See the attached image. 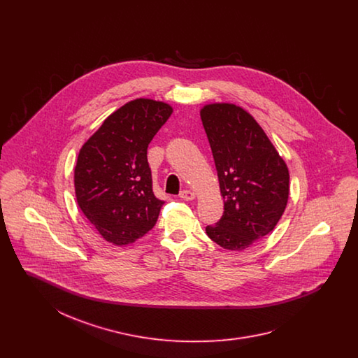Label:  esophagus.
I'll return each instance as SVG.
<instances>
[{"label":"esophagus","instance_id":"34e87169","mask_svg":"<svg viewBox=\"0 0 358 358\" xmlns=\"http://www.w3.org/2000/svg\"><path fill=\"white\" fill-rule=\"evenodd\" d=\"M180 197H181L182 200L192 201V200H194V199H196V194H194L192 190H182V192L180 193Z\"/></svg>","mask_w":358,"mask_h":358}]
</instances>
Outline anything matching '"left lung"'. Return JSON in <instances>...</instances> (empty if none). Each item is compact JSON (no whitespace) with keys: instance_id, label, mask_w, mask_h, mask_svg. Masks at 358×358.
<instances>
[{"instance_id":"8db88e82","label":"left lung","mask_w":358,"mask_h":358,"mask_svg":"<svg viewBox=\"0 0 358 358\" xmlns=\"http://www.w3.org/2000/svg\"><path fill=\"white\" fill-rule=\"evenodd\" d=\"M224 213L206 235L220 247L243 251L275 228L289 201V173L273 142L243 107L209 103L200 110Z\"/></svg>"}]
</instances>
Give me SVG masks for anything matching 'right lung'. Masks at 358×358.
Segmentation results:
<instances>
[{"label": "right lung", "instance_id": "right-lung-1", "mask_svg": "<svg viewBox=\"0 0 358 358\" xmlns=\"http://www.w3.org/2000/svg\"><path fill=\"white\" fill-rule=\"evenodd\" d=\"M173 107L148 98L127 102L82 146L73 171L79 208L106 241L127 245L157 222L164 201L153 193L148 146Z\"/></svg>", "mask_w": 358, "mask_h": 358}]
</instances>
